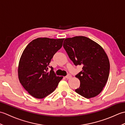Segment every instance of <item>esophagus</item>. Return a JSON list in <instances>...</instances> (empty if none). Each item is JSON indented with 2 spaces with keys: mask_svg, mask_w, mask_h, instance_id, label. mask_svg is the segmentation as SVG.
<instances>
[{
  "mask_svg": "<svg viewBox=\"0 0 125 125\" xmlns=\"http://www.w3.org/2000/svg\"><path fill=\"white\" fill-rule=\"evenodd\" d=\"M71 77V75L70 74H68V75L65 76V78L67 79H70Z\"/></svg>",
  "mask_w": 125,
  "mask_h": 125,
  "instance_id": "obj_1",
  "label": "esophagus"
}]
</instances>
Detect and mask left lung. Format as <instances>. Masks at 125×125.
<instances>
[{
    "label": "left lung",
    "mask_w": 125,
    "mask_h": 125,
    "mask_svg": "<svg viewBox=\"0 0 125 125\" xmlns=\"http://www.w3.org/2000/svg\"><path fill=\"white\" fill-rule=\"evenodd\" d=\"M63 47L76 66H83L76 75L80 86L76 92L86 98L94 97L102 92L108 80L110 62L104 50L96 42L85 36L65 39Z\"/></svg>",
    "instance_id": "8db88e82"
}]
</instances>
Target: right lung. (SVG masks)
<instances>
[{"instance_id": "1", "label": "right lung", "mask_w": 125, "mask_h": 125, "mask_svg": "<svg viewBox=\"0 0 125 125\" xmlns=\"http://www.w3.org/2000/svg\"><path fill=\"white\" fill-rule=\"evenodd\" d=\"M64 39L40 38L29 43L20 57L18 77L24 89L33 97L42 99L56 88L63 77L57 76L49 63L61 49ZM51 68L47 72L48 68Z\"/></svg>"}]
</instances>
